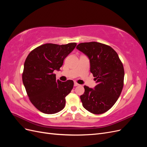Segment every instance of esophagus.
<instances>
[{
  "mask_svg": "<svg viewBox=\"0 0 147 147\" xmlns=\"http://www.w3.org/2000/svg\"><path fill=\"white\" fill-rule=\"evenodd\" d=\"M79 86V84L77 83V82H75L74 83V86Z\"/></svg>",
  "mask_w": 147,
  "mask_h": 147,
  "instance_id": "1",
  "label": "esophagus"
}]
</instances>
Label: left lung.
Returning <instances> with one entry per match:
<instances>
[{
    "mask_svg": "<svg viewBox=\"0 0 147 147\" xmlns=\"http://www.w3.org/2000/svg\"><path fill=\"white\" fill-rule=\"evenodd\" d=\"M77 48L90 59V72L97 84L84 86L80 96L83 107L93 114H102L112 107L124 85V70L117 53L109 45L91 42L79 43Z\"/></svg>",
    "mask_w": 147,
    "mask_h": 147,
    "instance_id": "left-lung-1",
    "label": "left lung"
}]
</instances>
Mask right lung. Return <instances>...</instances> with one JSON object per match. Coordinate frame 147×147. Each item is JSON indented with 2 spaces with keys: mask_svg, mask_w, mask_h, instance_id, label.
Returning <instances> with one entry per match:
<instances>
[{
  "mask_svg": "<svg viewBox=\"0 0 147 147\" xmlns=\"http://www.w3.org/2000/svg\"><path fill=\"white\" fill-rule=\"evenodd\" d=\"M77 45L46 43L30 52L24 62L22 79L29 99L42 113L54 114L63 110L65 97L74 87L72 80L62 82L56 78L65 57Z\"/></svg>",
  "mask_w": 147,
  "mask_h": 147,
  "instance_id": "right-lung-1",
  "label": "right lung"
}]
</instances>
